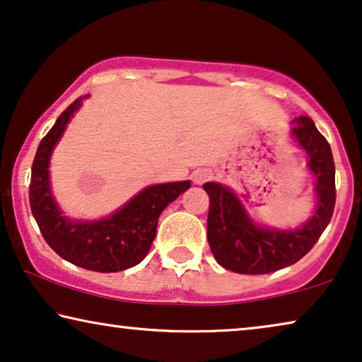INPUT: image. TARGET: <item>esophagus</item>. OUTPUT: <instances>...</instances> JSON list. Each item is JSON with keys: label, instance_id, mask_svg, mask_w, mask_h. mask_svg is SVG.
<instances>
[{"label": "esophagus", "instance_id": "34e87169", "mask_svg": "<svg viewBox=\"0 0 362 362\" xmlns=\"http://www.w3.org/2000/svg\"><path fill=\"white\" fill-rule=\"evenodd\" d=\"M193 183H197V185H202V183H205L208 179L211 177V172L206 170V169H200L197 172H193Z\"/></svg>", "mask_w": 362, "mask_h": 362}]
</instances>
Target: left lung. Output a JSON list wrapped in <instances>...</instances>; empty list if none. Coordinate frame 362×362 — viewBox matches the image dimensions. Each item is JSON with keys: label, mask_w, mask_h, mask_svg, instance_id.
Here are the masks:
<instances>
[{"label": "left lung", "mask_w": 362, "mask_h": 362, "mask_svg": "<svg viewBox=\"0 0 362 362\" xmlns=\"http://www.w3.org/2000/svg\"><path fill=\"white\" fill-rule=\"evenodd\" d=\"M292 132L310 157L317 177V213L302 230L274 231L252 225L233 192L220 183L203 185L210 197L206 238L220 266L238 274H269L300 261L322 236L336 203L334 160L332 147L307 116L297 119Z\"/></svg>", "instance_id": "1"}]
</instances>
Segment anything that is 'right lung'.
I'll use <instances>...</instances> for the list:
<instances>
[{"mask_svg": "<svg viewBox=\"0 0 362 362\" xmlns=\"http://www.w3.org/2000/svg\"><path fill=\"white\" fill-rule=\"evenodd\" d=\"M81 100L83 96L67 106L40 141L30 172V211L45 243L65 261L88 271L119 272L147 256L156 238L159 215L190 187V182L147 187L106 220L88 223L64 218L50 193L49 159Z\"/></svg>", "mask_w": 362, "mask_h": 362, "instance_id": "obj_1", "label": "right lung"}]
</instances>
